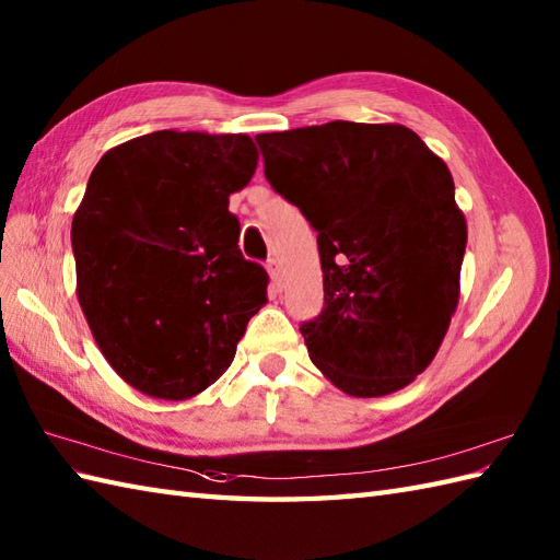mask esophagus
<instances>
[{
  "label": "esophagus",
  "instance_id": "34e87169",
  "mask_svg": "<svg viewBox=\"0 0 560 560\" xmlns=\"http://www.w3.org/2000/svg\"><path fill=\"white\" fill-rule=\"evenodd\" d=\"M267 271H269V279H271V283L273 287H281V267H279V261L277 259H269L267 261Z\"/></svg>",
  "mask_w": 560,
  "mask_h": 560
}]
</instances>
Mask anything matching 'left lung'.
Returning <instances> with one entry per match:
<instances>
[{"mask_svg":"<svg viewBox=\"0 0 560 560\" xmlns=\"http://www.w3.org/2000/svg\"><path fill=\"white\" fill-rule=\"evenodd\" d=\"M265 175L317 231L325 307L311 361L351 397L413 383L459 301L467 219L445 161L404 125L335 120L257 135Z\"/></svg>","mask_w":560,"mask_h":560,"instance_id":"1","label":"left lung"}]
</instances>
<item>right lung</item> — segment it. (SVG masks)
<instances>
[{"label": "right lung", "instance_id": "obj_1", "mask_svg": "<svg viewBox=\"0 0 560 560\" xmlns=\"http://www.w3.org/2000/svg\"><path fill=\"white\" fill-rule=\"evenodd\" d=\"M247 135L161 129L103 153L71 221L77 299L105 361L156 399H189L231 365L267 303L229 197L253 180Z\"/></svg>", "mask_w": 560, "mask_h": 560}]
</instances>
